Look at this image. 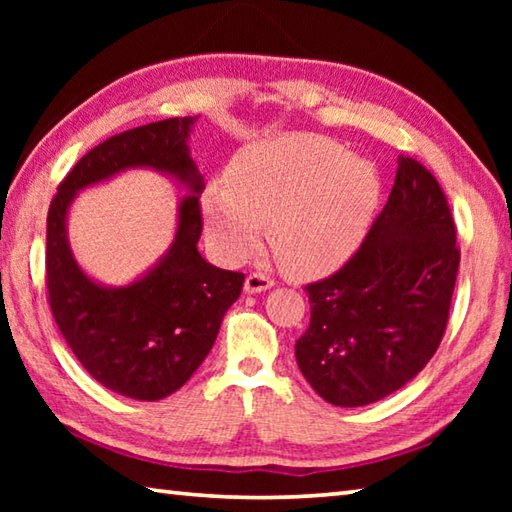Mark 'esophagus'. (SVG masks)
<instances>
[{
    "label": "esophagus",
    "mask_w": 512,
    "mask_h": 512,
    "mask_svg": "<svg viewBox=\"0 0 512 512\" xmlns=\"http://www.w3.org/2000/svg\"><path fill=\"white\" fill-rule=\"evenodd\" d=\"M273 277L266 275V273H250L246 277V293H262L266 289L273 287Z\"/></svg>",
    "instance_id": "obj_1"
}]
</instances>
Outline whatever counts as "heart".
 <instances>
[{
	"mask_svg": "<svg viewBox=\"0 0 512 512\" xmlns=\"http://www.w3.org/2000/svg\"><path fill=\"white\" fill-rule=\"evenodd\" d=\"M381 198L375 164L320 135H284L246 146L212 183L203 203L225 255L255 253L268 241L293 275H325L357 253Z\"/></svg>",
	"mask_w": 512,
	"mask_h": 512,
	"instance_id": "obj_1",
	"label": "heart"
}]
</instances>
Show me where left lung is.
<instances>
[{
  "label": "left lung",
  "instance_id": "left-lung-1",
  "mask_svg": "<svg viewBox=\"0 0 512 512\" xmlns=\"http://www.w3.org/2000/svg\"><path fill=\"white\" fill-rule=\"evenodd\" d=\"M461 250L433 173L397 158L395 185L357 253L311 282V318L296 341L300 372L334 406L400 391L443 341Z\"/></svg>",
  "mask_w": 512,
  "mask_h": 512
}]
</instances>
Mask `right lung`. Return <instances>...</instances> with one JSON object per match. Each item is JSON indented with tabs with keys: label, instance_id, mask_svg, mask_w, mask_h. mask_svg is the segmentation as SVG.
Segmentation results:
<instances>
[{
	"label": "right lung",
	"instance_id": "add662e5",
	"mask_svg": "<svg viewBox=\"0 0 512 512\" xmlns=\"http://www.w3.org/2000/svg\"><path fill=\"white\" fill-rule=\"evenodd\" d=\"M194 121L162 119L108 137L74 164L47 214V300L60 334L99 384L142 402L176 393L194 375L246 280L244 273L205 262L196 248L203 178L187 146ZM131 166L171 172L195 194L181 202L177 239L161 264L128 288L110 290L75 264L64 221L79 188Z\"/></svg>",
	"mask_w": 512,
	"mask_h": 512
}]
</instances>
